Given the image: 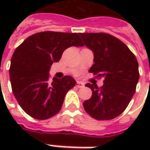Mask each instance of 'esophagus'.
Segmentation results:
<instances>
[{
  "label": "esophagus",
  "instance_id": "obj_1",
  "mask_svg": "<svg viewBox=\"0 0 150 150\" xmlns=\"http://www.w3.org/2000/svg\"><path fill=\"white\" fill-rule=\"evenodd\" d=\"M78 88H82L83 86H84V84L81 82V81H77V85H76Z\"/></svg>",
  "mask_w": 150,
  "mask_h": 150
}]
</instances>
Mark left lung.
<instances>
[{"mask_svg":"<svg viewBox=\"0 0 150 150\" xmlns=\"http://www.w3.org/2000/svg\"><path fill=\"white\" fill-rule=\"evenodd\" d=\"M84 45L94 53L90 73L103 78V85L87 83L92 90L83 103L85 111L96 120H111L128 107L139 80L135 54L122 41L106 33H81Z\"/></svg>","mask_w":150,"mask_h":150,"instance_id":"1","label":"left lung"}]
</instances>
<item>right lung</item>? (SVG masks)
Here are the masks:
<instances>
[{"mask_svg": "<svg viewBox=\"0 0 150 150\" xmlns=\"http://www.w3.org/2000/svg\"><path fill=\"white\" fill-rule=\"evenodd\" d=\"M72 46H83L78 33L45 31L30 35L15 50L9 69L12 91L31 117L46 120L56 115L67 92L75 87L76 81L69 75L48 81L51 65Z\"/></svg>", "mask_w": 150, "mask_h": 150, "instance_id": "obj_1", "label": "right lung"}]
</instances>
